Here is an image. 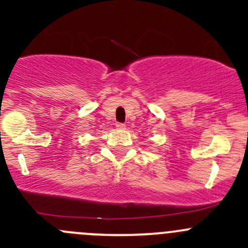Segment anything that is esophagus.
I'll use <instances>...</instances> for the list:
<instances>
[{
  "instance_id": "1",
  "label": "esophagus",
  "mask_w": 248,
  "mask_h": 248,
  "mask_svg": "<svg viewBox=\"0 0 248 248\" xmlns=\"http://www.w3.org/2000/svg\"><path fill=\"white\" fill-rule=\"evenodd\" d=\"M124 127H126V124H121V122H117V124H116V128L117 129H124Z\"/></svg>"
}]
</instances>
